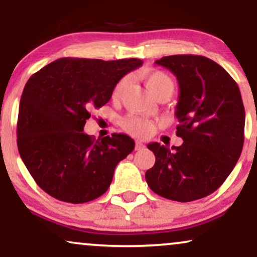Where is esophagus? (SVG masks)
<instances>
[{
	"mask_svg": "<svg viewBox=\"0 0 257 257\" xmlns=\"http://www.w3.org/2000/svg\"><path fill=\"white\" fill-rule=\"evenodd\" d=\"M144 147H145V145H144L141 141H137V143H135V150H137V151H140V150H143Z\"/></svg>",
	"mask_w": 257,
	"mask_h": 257,
	"instance_id": "34e87169",
	"label": "esophagus"
}]
</instances>
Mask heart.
Instances as JSON below:
<instances>
[{"label":"heart","instance_id":"obj_1","mask_svg":"<svg viewBox=\"0 0 257 257\" xmlns=\"http://www.w3.org/2000/svg\"><path fill=\"white\" fill-rule=\"evenodd\" d=\"M141 76H143L147 88L156 98L161 95L170 96L173 94L175 83L167 72L161 71V70H150V71L141 73ZM128 83L129 77H126V76L119 78L112 89V99H119ZM122 126L135 137H146L152 132L153 123L150 119L137 116V114H126L122 119Z\"/></svg>","mask_w":257,"mask_h":257}]
</instances>
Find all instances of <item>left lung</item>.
Here are the masks:
<instances>
[{
    "mask_svg": "<svg viewBox=\"0 0 257 257\" xmlns=\"http://www.w3.org/2000/svg\"><path fill=\"white\" fill-rule=\"evenodd\" d=\"M156 64L178 78L176 135L184 143L172 147L173 152L158 143L149 144L156 163L145 179L153 192L164 198L192 202L215 192L240 157L243 100L234 79L211 59L181 54L163 57Z\"/></svg>",
    "mask_w": 257,
    "mask_h": 257,
    "instance_id": "1",
    "label": "left lung"
}]
</instances>
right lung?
Returning a JSON list of instances; mask_svg holds the SVG:
<instances>
[{
	"label": "right lung",
	"instance_id": "add662e5",
	"mask_svg": "<svg viewBox=\"0 0 257 257\" xmlns=\"http://www.w3.org/2000/svg\"><path fill=\"white\" fill-rule=\"evenodd\" d=\"M141 65L135 58H61L29 78L20 99L17 144L44 192L79 204L107 191L117 164L135 143L120 133L95 140L84 134V124L91 111L110 101L117 81Z\"/></svg>",
	"mask_w": 257,
	"mask_h": 257
}]
</instances>
